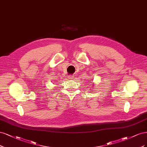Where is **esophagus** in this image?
Instances as JSON below:
<instances>
[{"instance_id": "34e87169", "label": "esophagus", "mask_w": 147, "mask_h": 147, "mask_svg": "<svg viewBox=\"0 0 147 147\" xmlns=\"http://www.w3.org/2000/svg\"><path fill=\"white\" fill-rule=\"evenodd\" d=\"M74 76L73 75H70V76H68V79H73L74 78Z\"/></svg>"}]
</instances>
